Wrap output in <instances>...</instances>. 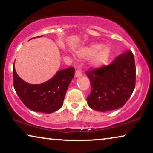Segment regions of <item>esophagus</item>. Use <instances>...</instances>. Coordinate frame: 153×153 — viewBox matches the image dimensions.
Segmentation results:
<instances>
[{
    "mask_svg": "<svg viewBox=\"0 0 153 153\" xmlns=\"http://www.w3.org/2000/svg\"><path fill=\"white\" fill-rule=\"evenodd\" d=\"M82 75V72L79 70H77V71H76V72H75V77H81Z\"/></svg>",
    "mask_w": 153,
    "mask_h": 153,
    "instance_id": "1",
    "label": "esophagus"
}]
</instances>
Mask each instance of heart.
Instances as JSON below:
<instances>
[{
  "label": "heart",
  "instance_id": "1",
  "mask_svg": "<svg viewBox=\"0 0 153 153\" xmlns=\"http://www.w3.org/2000/svg\"><path fill=\"white\" fill-rule=\"evenodd\" d=\"M111 50L109 46H102L100 44H93L77 50L75 55L80 59L90 60V66L94 68H102L108 63Z\"/></svg>",
  "mask_w": 153,
  "mask_h": 153
}]
</instances>
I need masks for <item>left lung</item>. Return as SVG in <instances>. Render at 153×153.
Wrapping results in <instances>:
<instances>
[{
	"mask_svg": "<svg viewBox=\"0 0 153 153\" xmlns=\"http://www.w3.org/2000/svg\"><path fill=\"white\" fill-rule=\"evenodd\" d=\"M86 74L91 85V94L87 98L89 106L102 112L119 109L130 98L135 87L134 55L128 50L107 66Z\"/></svg>",
	"mask_w": 153,
	"mask_h": 153,
	"instance_id": "8db88e82",
	"label": "left lung"
}]
</instances>
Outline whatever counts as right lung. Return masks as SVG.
<instances>
[{
	"label": "right lung",
	"mask_w": 153,
	"mask_h": 153,
	"mask_svg": "<svg viewBox=\"0 0 153 153\" xmlns=\"http://www.w3.org/2000/svg\"><path fill=\"white\" fill-rule=\"evenodd\" d=\"M39 36L38 37H41ZM34 38H32L33 39ZM74 68L57 71L48 81L38 85L27 83L18 76L13 66V82L17 95L31 110L51 114L61 108L68 86L74 77Z\"/></svg>",
	"instance_id": "add662e5"
}]
</instances>
